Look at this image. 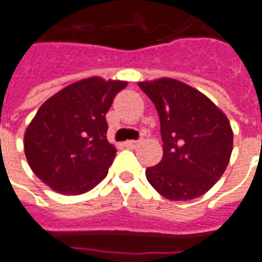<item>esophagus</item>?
<instances>
[{
    "instance_id": "34e87169",
    "label": "esophagus",
    "mask_w": 262,
    "mask_h": 262,
    "mask_svg": "<svg viewBox=\"0 0 262 262\" xmlns=\"http://www.w3.org/2000/svg\"><path fill=\"white\" fill-rule=\"evenodd\" d=\"M140 144V141H135V140H129V141L125 142V147H128V148H135L137 145Z\"/></svg>"
}]
</instances>
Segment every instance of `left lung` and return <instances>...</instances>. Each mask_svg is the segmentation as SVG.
I'll return each instance as SVG.
<instances>
[{
  "mask_svg": "<svg viewBox=\"0 0 262 262\" xmlns=\"http://www.w3.org/2000/svg\"><path fill=\"white\" fill-rule=\"evenodd\" d=\"M138 86L160 115L162 160L145 169L148 183L171 201L205 194L224 174L234 134L227 115L198 90L174 78Z\"/></svg>",
  "mask_w": 262,
  "mask_h": 262,
  "instance_id": "left-lung-1",
  "label": "left lung"
}]
</instances>
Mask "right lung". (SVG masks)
<instances>
[{"mask_svg": "<svg viewBox=\"0 0 262 262\" xmlns=\"http://www.w3.org/2000/svg\"><path fill=\"white\" fill-rule=\"evenodd\" d=\"M127 81L90 77L45 101L25 129L34 174L64 195H79L107 177L117 149L107 140L105 114Z\"/></svg>", "mask_w": 262, "mask_h": 262, "instance_id": "1", "label": "right lung"}]
</instances>
